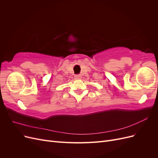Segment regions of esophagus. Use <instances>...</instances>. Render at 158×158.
<instances>
[{
    "label": "esophagus",
    "mask_w": 158,
    "mask_h": 158,
    "mask_svg": "<svg viewBox=\"0 0 158 158\" xmlns=\"http://www.w3.org/2000/svg\"><path fill=\"white\" fill-rule=\"evenodd\" d=\"M74 78H75V79L79 80V79H81V78H82V76H81L80 74H76L74 76Z\"/></svg>",
    "instance_id": "obj_1"
}]
</instances>
